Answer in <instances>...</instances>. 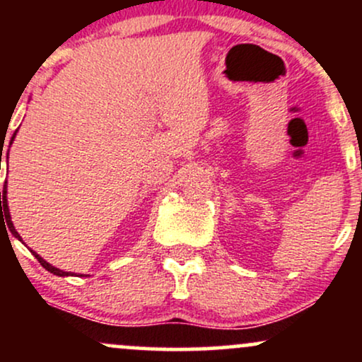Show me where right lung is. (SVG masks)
Here are the masks:
<instances>
[{
  "instance_id": "add662e5",
  "label": "right lung",
  "mask_w": 362,
  "mask_h": 362,
  "mask_svg": "<svg viewBox=\"0 0 362 362\" xmlns=\"http://www.w3.org/2000/svg\"><path fill=\"white\" fill-rule=\"evenodd\" d=\"M13 138H15V134H13ZM13 138H11V141H13ZM0 160H1V155H0ZM0 213L3 214L5 213V218L8 219V224H10V230H11V233H13L16 238L18 240H22L20 238V235L16 233V230H15V226H13V223H11V218H10V213H8V202H6V185L3 187V192H0ZM35 255V259L40 262V265H42V267L45 269V271H49V272H52L54 276H69L68 272H64V271H59V269H56V267H52L51 264H47V262H45L42 257L40 255H37L35 252H32Z\"/></svg>"
}]
</instances>
